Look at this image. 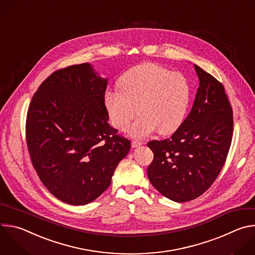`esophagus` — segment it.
<instances>
[{
  "label": "esophagus",
  "instance_id": "34e87169",
  "mask_svg": "<svg viewBox=\"0 0 255 255\" xmlns=\"http://www.w3.org/2000/svg\"><path fill=\"white\" fill-rule=\"evenodd\" d=\"M141 144H142V142H141V141H139V140H133V141L131 142V145H132V147H133V148H136V147L140 146Z\"/></svg>",
  "mask_w": 255,
  "mask_h": 255
}]
</instances>
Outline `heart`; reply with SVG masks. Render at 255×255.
<instances>
[{
    "label": "heart",
    "instance_id": "obj_1",
    "mask_svg": "<svg viewBox=\"0 0 255 255\" xmlns=\"http://www.w3.org/2000/svg\"><path fill=\"white\" fill-rule=\"evenodd\" d=\"M119 91H107L104 105L111 124L125 132L137 110L140 116L130 134L144 138L151 133L170 135L184 124L191 103L189 81L180 72L155 63H143L118 81Z\"/></svg>",
    "mask_w": 255,
    "mask_h": 255
}]
</instances>
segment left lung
I'll use <instances>...</instances> for the list:
<instances>
[{
    "instance_id": "obj_1",
    "label": "left lung",
    "mask_w": 255,
    "mask_h": 255,
    "mask_svg": "<svg viewBox=\"0 0 255 255\" xmlns=\"http://www.w3.org/2000/svg\"><path fill=\"white\" fill-rule=\"evenodd\" d=\"M200 85L192 110L170 138L147 143L154 158L147 168L152 186L184 203L203 195L219 175L233 135V111L223 85L194 64Z\"/></svg>"
}]
</instances>
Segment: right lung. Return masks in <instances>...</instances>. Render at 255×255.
<instances>
[{"label": "right lung", "instance_id": "add662e5", "mask_svg": "<svg viewBox=\"0 0 255 255\" xmlns=\"http://www.w3.org/2000/svg\"><path fill=\"white\" fill-rule=\"evenodd\" d=\"M108 80L90 63L51 74L31 100L26 141L44 187L69 205H86L111 184L130 141L108 124L104 105Z\"/></svg>", "mask_w": 255, "mask_h": 255}]
</instances>
